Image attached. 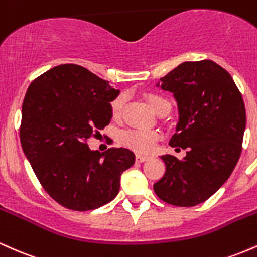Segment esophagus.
<instances>
[{
    "instance_id": "34e87169",
    "label": "esophagus",
    "mask_w": 257,
    "mask_h": 257,
    "mask_svg": "<svg viewBox=\"0 0 257 257\" xmlns=\"http://www.w3.org/2000/svg\"><path fill=\"white\" fill-rule=\"evenodd\" d=\"M150 157H147V156H143V155H137V162H140V163H143V162H146L149 161Z\"/></svg>"
}]
</instances>
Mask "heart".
<instances>
[{
  "label": "heart",
  "mask_w": 257,
  "mask_h": 257,
  "mask_svg": "<svg viewBox=\"0 0 257 257\" xmlns=\"http://www.w3.org/2000/svg\"><path fill=\"white\" fill-rule=\"evenodd\" d=\"M147 101L156 113L159 114L162 111H170V102L163 96L157 95V94H149L147 95ZM125 105V95L120 94L113 101L111 102V112L113 118L118 119L122 116L123 110ZM156 140H157V134L153 132L145 131H126L120 134V143L123 145L129 147V149L135 150L138 152L147 153L151 152L155 149Z\"/></svg>",
  "instance_id": "heart-1"
}]
</instances>
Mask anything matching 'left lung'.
Here are the masks:
<instances>
[{"label":"left lung","mask_w":257,"mask_h":257,"mask_svg":"<svg viewBox=\"0 0 257 257\" xmlns=\"http://www.w3.org/2000/svg\"><path fill=\"white\" fill-rule=\"evenodd\" d=\"M179 107L172 147L182 159L164 155L163 178L153 185L158 198L176 206L205 202L227 181L241 153L246 114L232 76L211 60L186 61L161 78Z\"/></svg>","instance_id":"1"}]
</instances>
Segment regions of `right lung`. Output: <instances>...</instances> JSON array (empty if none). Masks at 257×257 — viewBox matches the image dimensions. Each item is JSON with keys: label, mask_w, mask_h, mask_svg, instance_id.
I'll return each mask as SVG.
<instances>
[{"label": "right lung", "mask_w": 257, "mask_h": 257, "mask_svg": "<svg viewBox=\"0 0 257 257\" xmlns=\"http://www.w3.org/2000/svg\"><path fill=\"white\" fill-rule=\"evenodd\" d=\"M119 90L83 66L64 64L32 81L22 107L20 143L47 193L64 208L98 209L118 194L135 162L126 149L90 151L88 139L110 123Z\"/></svg>", "instance_id": "1"}]
</instances>
